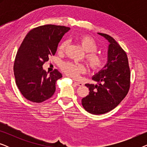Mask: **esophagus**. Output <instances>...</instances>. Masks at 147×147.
<instances>
[{"label":"esophagus","instance_id":"34e87169","mask_svg":"<svg viewBox=\"0 0 147 147\" xmlns=\"http://www.w3.org/2000/svg\"><path fill=\"white\" fill-rule=\"evenodd\" d=\"M74 84H76V85H77L78 86H82L83 85V84L82 83V82H76V81H74Z\"/></svg>","mask_w":147,"mask_h":147}]
</instances>
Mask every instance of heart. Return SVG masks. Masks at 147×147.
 Returning <instances> with one entry per match:
<instances>
[{"label":"heart","mask_w":147,"mask_h":147,"mask_svg":"<svg viewBox=\"0 0 147 147\" xmlns=\"http://www.w3.org/2000/svg\"><path fill=\"white\" fill-rule=\"evenodd\" d=\"M78 41L84 51L86 52L85 59L90 69L94 71L101 69L104 65L105 59L102 53L96 51L98 46L95 39L91 36L83 35L79 38ZM67 45V41H63L60 43L58 47L59 51H64ZM60 67L66 75L73 78H77L80 74H84L86 71V66L83 63L72 61L63 62L60 65Z\"/></svg>","instance_id":"b5f03b06"}]
</instances>
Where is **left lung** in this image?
Instances as JSON below:
<instances>
[{"label": "left lung", "mask_w": 147, "mask_h": 147, "mask_svg": "<svg viewBox=\"0 0 147 147\" xmlns=\"http://www.w3.org/2000/svg\"><path fill=\"white\" fill-rule=\"evenodd\" d=\"M110 42L108 63L92 77L98 84H86L89 94L82 98L84 109L93 114L107 113L115 108L127 95L130 86V71L126 53L112 37L98 33Z\"/></svg>", "instance_id": "8db88e82"}]
</instances>
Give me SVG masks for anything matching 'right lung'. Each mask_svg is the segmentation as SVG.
Segmentation results:
<instances>
[{
  "label": "right lung",
  "instance_id": "1",
  "mask_svg": "<svg viewBox=\"0 0 147 147\" xmlns=\"http://www.w3.org/2000/svg\"><path fill=\"white\" fill-rule=\"evenodd\" d=\"M69 27L45 25L31 30L22 42L14 63L16 84L24 97L41 103L53 95L56 81L62 77L57 69L48 74L42 66L54 55L58 44Z\"/></svg>",
  "mask_w": 147,
  "mask_h": 147
}]
</instances>
